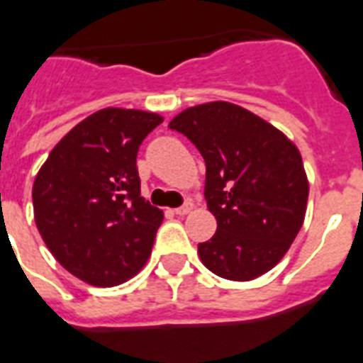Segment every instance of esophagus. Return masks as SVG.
Segmentation results:
<instances>
[{"instance_id": "1", "label": "esophagus", "mask_w": 363, "mask_h": 363, "mask_svg": "<svg viewBox=\"0 0 363 363\" xmlns=\"http://www.w3.org/2000/svg\"><path fill=\"white\" fill-rule=\"evenodd\" d=\"M193 208H195V204H193V202H185L184 206H179V208H176V210H174V212L178 213V216H185V213H189L191 210H193Z\"/></svg>"}]
</instances>
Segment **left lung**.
I'll return each instance as SVG.
<instances>
[{
    "instance_id": "1",
    "label": "left lung",
    "mask_w": 363,
    "mask_h": 363,
    "mask_svg": "<svg viewBox=\"0 0 363 363\" xmlns=\"http://www.w3.org/2000/svg\"><path fill=\"white\" fill-rule=\"evenodd\" d=\"M168 126L189 138L206 162L204 196L218 229L199 244L204 267L237 282L271 271L307 212L308 179L296 143L223 100L184 109Z\"/></svg>"
}]
</instances>
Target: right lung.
Wrapping results in <instances>:
<instances>
[{
    "label": "right lung",
    "instance_id": "1",
    "mask_svg": "<svg viewBox=\"0 0 363 363\" xmlns=\"http://www.w3.org/2000/svg\"><path fill=\"white\" fill-rule=\"evenodd\" d=\"M162 115L104 108L75 125L39 168L32 187L41 238L66 271L111 288L142 271L161 208L140 195L136 155Z\"/></svg>",
    "mask_w": 363,
    "mask_h": 363
}]
</instances>
